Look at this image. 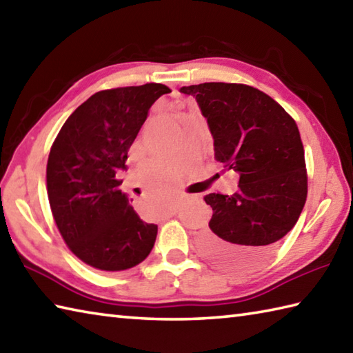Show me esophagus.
I'll return each instance as SVG.
<instances>
[{"mask_svg":"<svg viewBox=\"0 0 353 353\" xmlns=\"http://www.w3.org/2000/svg\"><path fill=\"white\" fill-rule=\"evenodd\" d=\"M172 214H176V208H174V206H170L167 212H165V216H172Z\"/></svg>","mask_w":353,"mask_h":353,"instance_id":"34e87169","label":"esophagus"}]
</instances>
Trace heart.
<instances>
[{
  "instance_id": "1",
  "label": "heart",
  "mask_w": 353,
  "mask_h": 353,
  "mask_svg": "<svg viewBox=\"0 0 353 353\" xmlns=\"http://www.w3.org/2000/svg\"><path fill=\"white\" fill-rule=\"evenodd\" d=\"M154 183H156V188L159 191H167L168 190V182L162 181V179H157V181H154Z\"/></svg>"
}]
</instances>
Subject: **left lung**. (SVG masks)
Listing matches in <instances>:
<instances>
[{
  "instance_id": "1",
  "label": "left lung",
  "mask_w": 353,
  "mask_h": 353,
  "mask_svg": "<svg viewBox=\"0 0 353 353\" xmlns=\"http://www.w3.org/2000/svg\"><path fill=\"white\" fill-rule=\"evenodd\" d=\"M181 93L196 98L216 161L240 176L232 196H205L212 217L200 248L222 266L251 268L292 230L306 203L299 127L279 102L250 85L205 82L182 87Z\"/></svg>"
}]
</instances>
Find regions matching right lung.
Wrapping results in <instances>:
<instances>
[{"instance_id":"1","label":"right lung","mask_w":353,"mask_h":353,"mask_svg":"<svg viewBox=\"0 0 353 353\" xmlns=\"http://www.w3.org/2000/svg\"><path fill=\"white\" fill-rule=\"evenodd\" d=\"M163 84L102 90L68 116L47 161V194L54 222L84 263L116 272L139 265L154 246L147 223L119 190L128 150Z\"/></svg>"}]
</instances>
